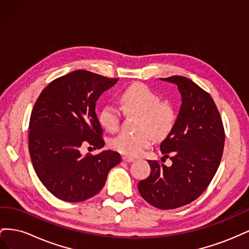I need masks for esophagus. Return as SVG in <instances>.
<instances>
[{"mask_svg": "<svg viewBox=\"0 0 249 249\" xmlns=\"http://www.w3.org/2000/svg\"><path fill=\"white\" fill-rule=\"evenodd\" d=\"M123 160L124 162H133V161H135V158L129 157V156H123Z\"/></svg>", "mask_w": 249, "mask_h": 249, "instance_id": "obj_1", "label": "esophagus"}]
</instances>
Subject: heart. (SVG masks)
Masks as SVG:
<instances>
[{
    "label": "heart",
    "mask_w": 249,
    "mask_h": 249,
    "mask_svg": "<svg viewBox=\"0 0 249 249\" xmlns=\"http://www.w3.org/2000/svg\"><path fill=\"white\" fill-rule=\"evenodd\" d=\"M120 107L125 115H137L135 134L123 132L112 138L110 146L116 152L136 157L152 145L156 139L166 138L177 122V111L173 105L162 101L161 95L144 84L137 83L125 88L119 95ZM122 112L114 105L107 104L99 114L104 129L114 133L122 123Z\"/></svg>",
    "instance_id": "1"
}]
</instances>
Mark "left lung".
Listing matches in <instances>:
<instances>
[{
    "instance_id": "8db88e82",
    "label": "left lung",
    "mask_w": 249,
    "mask_h": 249,
    "mask_svg": "<svg viewBox=\"0 0 249 249\" xmlns=\"http://www.w3.org/2000/svg\"><path fill=\"white\" fill-rule=\"evenodd\" d=\"M161 80L176 84L182 95L176 125L160 144L172 165L148 160L150 175L140 180L138 190L152 206L170 210L192 202L207 189L220 164L225 134L219 111L207 91L185 77Z\"/></svg>"
}]
</instances>
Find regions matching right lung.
<instances>
[{"label": "right lung", "mask_w": 249, "mask_h": 249, "mask_svg": "<svg viewBox=\"0 0 249 249\" xmlns=\"http://www.w3.org/2000/svg\"><path fill=\"white\" fill-rule=\"evenodd\" d=\"M117 81L78 70L52 81L37 99L29 123V152L37 177L57 198L78 202L94 196L120 163L113 150L81 154L83 145L104 146L95 105Z\"/></svg>", "instance_id": "right-lung-1"}]
</instances>
